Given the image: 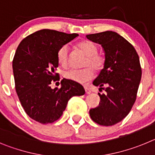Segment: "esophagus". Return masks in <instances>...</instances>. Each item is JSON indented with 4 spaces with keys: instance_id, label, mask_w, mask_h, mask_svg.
I'll list each match as a JSON object with an SVG mask.
<instances>
[{
    "instance_id": "1",
    "label": "esophagus",
    "mask_w": 155,
    "mask_h": 155,
    "mask_svg": "<svg viewBox=\"0 0 155 155\" xmlns=\"http://www.w3.org/2000/svg\"><path fill=\"white\" fill-rule=\"evenodd\" d=\"M84 89H85V92L87 93V94H90V93L91 92V89H90L89 87H84Z\"/></svg>"
}]
</instances>
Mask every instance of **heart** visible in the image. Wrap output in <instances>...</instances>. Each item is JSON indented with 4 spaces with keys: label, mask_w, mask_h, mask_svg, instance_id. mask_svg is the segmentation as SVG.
I'll return each instance as SVG.
<instances>
[{
    "label": "heart",
    "mask_w": 155,
    "mask_h": 155,
    "mask_svg": "<svg viewBox=\"0 0 155 155\" xmlns=\"http://www.w3.org/2000/svg\"><path fill=\"white\" fill-rule=\"evenodd\" d=\"M77 49L86 56L83 63L84 68L81 70H71L66 71L64 76L68 80L77 83H84L91 80L94 76V71L99 72L105 65L106 58L104 53H98V46L90 40H83L77 44ZM57 61L59 64L66 68L70 62V51L67 45H64L57 52Z\"/></svg>",
    "instance_id": "heart-1"
}]
</instances>
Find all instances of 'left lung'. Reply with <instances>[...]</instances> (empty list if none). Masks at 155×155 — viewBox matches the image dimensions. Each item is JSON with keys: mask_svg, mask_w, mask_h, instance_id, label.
<instances>
[{"mask_svg": "<svg viewBox=\"0 0 155 155\" xmlns=\"http://www.w3.org/2000/svg\"><path fill=\"white\" fill-rule=\"evenodd\" d=\"M86 37L102 45L106 58L105 67L93 81L105 93H98L101 101L98 107L90 109V116L101 126L115 125L129 114L136 101L142 74L139 57L133 45L115 31Z\"/></svg>", "mask_w": 155, "mask_h": 155, "instance_id": "1", "label": "left lung"}]
</instances>
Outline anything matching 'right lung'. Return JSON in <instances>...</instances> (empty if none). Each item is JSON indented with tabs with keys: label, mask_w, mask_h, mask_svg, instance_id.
<instances>
[{
	"label": "right lung",
	"mask_w": 155,
	"mask_h": 155,
	"mask_svg": "<svg viewBox=\"0 0 155 155\" xmlns=\"http://www.w3.org/2000/svg\"><path fill=\"white\" fill-rule=\"evenodd\" d=\"M78 35L42 29L25 37L18 46L12 61L15 90L25 112L35 121H57L71 97L85 93L81 84L65 78L61 87L50 86L60 81L56 73L59 49Z\"/></svg>",
	"instance_id": "obj_1"
}]
</instances>
